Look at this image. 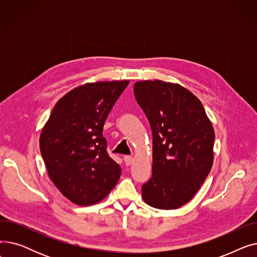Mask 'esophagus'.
<instances>
[{
  "label": "esophagus",
  "mask_w": 257,
  "mask_h": 257,
  "mask_svg": "<svg viewBox=\"0 0 257 257\" xmlns=\"http://www.w3.org/2000/svg\"><path fill=\"white\" fill-rule=\"evenodd\" d=\"M124 161H125L126 166H130V165H132V164H133L134 159H133V157H132V156H130V155H126V156H124Z\"/></svg>",
  "instance_id": "esophagus-1"
}]
</instances>
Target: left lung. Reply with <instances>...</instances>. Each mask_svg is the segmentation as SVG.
Masks as SVG:
<instances>
[{
    "label": "left lung",
    "mask_w": 257,
    "mask_h": 257,
    "mask_svg": "<svg viewBox=\"0 0 257 257\" xmlns=\"http://www.w3.org/2000/svg\"><path fill=\"white\" fill-rule=\"evenodd\" d=\"M133 90L153 137L152 177L142 187L143 199L158 209L179 208L211 170L212 125L200 100L179 84L147 80Z\"/></svg>",
    "instance_id": "8db88e82"
}]
</instances>
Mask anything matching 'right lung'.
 <instances>
[{"label": "right lung", "instance_id": "obj_1", "mask_svg": "<svg viewBox=\"0 0 257 257\" xmlns=\"http://www.w3.org/2000/svg\"><path fill=\"white\" fill-rule=\"evenodd\" d=\"M129 81L81 85L53 108L40 133L39 148L49 177L77 205L102 201L118 181L121 169L107 153L105 120Z\"/></svg>", "mask_w": 257, "mask_h": 257}]
</instances>
